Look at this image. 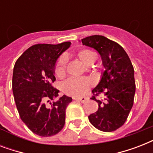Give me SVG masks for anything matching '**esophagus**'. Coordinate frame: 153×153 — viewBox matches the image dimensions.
Listing matches in <instances>:
<instances>
[{
    "instance_id": "34e87169",
    "label": "esophagus",
    "mask_w": 153,
    "mask_h": 153,
    "mask_svg": "<svg viewBox=\"0 0 153 153\" xmlns=\"http://www.w3.org/2000/svg\"><path fill=\"white\" fill-rule=\"evenodd\" d=\"M73 99L76 101H79V102H84L86 100H87L88 98H86V97H82V98H76V97H74Z\"/></svg>"
}]
</instances>
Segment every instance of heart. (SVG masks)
I'll use <instances>...</instances> for the list:
<instances>
[{"label": "heart", "instance_id": "heart-1", "mask_svg": "<svg viewBox=\"0 0 153 153\" xmlns=\"http://www.w3.org/2000/svg\"><path fill=\"white\" fill-rule=\"evenodd\" d=\"M77 58L86 66H91L95 61L96 56L94 53L90 50L83 49L77 53ZM66 59L60 58L55 66V74L59 78L64 76L66 72ZM92 86V82L87 78L70 79L62 84V91L68 95L79 97L84 95Z\"/></svg>", "mask_w": 153, "mask_h": 153}]
</instances>
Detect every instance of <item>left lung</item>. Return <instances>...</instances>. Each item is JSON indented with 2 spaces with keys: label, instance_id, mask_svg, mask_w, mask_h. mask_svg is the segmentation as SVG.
Listing matches in <instances>:
<instances>
[{
  "label": "left lung",
  "instance_id": "obj_1",
  "mask_svg": "<svg viewBox=\"0 0 153 153\" xmlns=\"http://www.w3.org/2000/svg\"><path fill=\"white\" fill-rule=\"evenodd\" d=\"M82 44L99 53L105 69L92 90L91 99L98 102V109L89 115V121L103 132L116 130L126 122L133 105L136 85L132 62L120 44L103 36H87ZM99 93L105 96L104 102L96 99Z\"/></svg>",
  "mask_w": 153,
  "mask_h": 153
}]
</instances>
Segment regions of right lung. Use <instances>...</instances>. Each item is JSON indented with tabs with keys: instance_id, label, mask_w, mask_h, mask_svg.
Segmentation results:
<instances>
[{
	"instance_id": "1",
	"label": "right lung",
	"mask_w": 153,
	"mask_h": 153,
	"mask_svg": "<svg viewBox=\"0 0 153 153\" xmlns=\"http://www.w3.org/2000/svg\"><path fill=\"white\" fill-rule=\"evenodd\" d=\"M71 44L64 42L33 45L14 66L13 93L18 113L27 128L40 137L55 135L64 126L66 108L72 98L63 95L55 101L59 91L51 83L55 81L57 59Z\"/></svg>"
}]
</instances>
